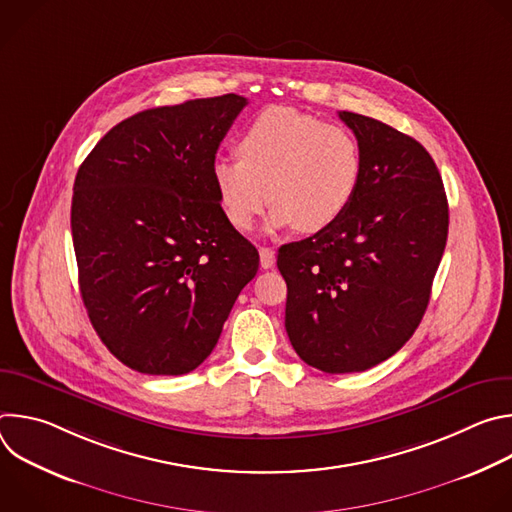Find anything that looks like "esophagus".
<instances>
[{
  "mask_svg": "<svg viewBox=\"0 0 512 512\" xmlns=\"http://www.w3.org/2000/svg\"><path fill=\"white\" fill-rule=\"evenodd\" d=\"M259 257H261V267L263 269H271L275 265V251L269 247H261L259 249Z\"/></svg>",
  "mask_w": 512,
  "mask_h": 512,
  "instance_id": "obj_1",
  "label": "esophagus"
}]
</instances>
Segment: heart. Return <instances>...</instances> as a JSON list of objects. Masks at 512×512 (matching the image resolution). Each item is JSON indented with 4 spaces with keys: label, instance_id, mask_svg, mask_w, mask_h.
Masks as SVG:
<instances>
[{
    "label": "heart",
    "instance_id": "b5f03b06",
    "mask_svg": "<svg viewBox=\"0 0 512 512\" xmlns=\"http://www.w3.org/2000/svg\"><path fill=\"white\" fill-rule=\"evenodd\" d=\"M239 156H218L212 182L229 223L247 231L267 202L271 229L320 233L348 210L362 174L354 135L291 109L267 107L245 127Z\"/></svg>",
    "mask_w": 512,
    "mask_h": 512
}]
</instances>
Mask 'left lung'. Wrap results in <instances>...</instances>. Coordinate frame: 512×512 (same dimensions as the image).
Listing matches in <instances>:
<instances>
[{"instance_id":"8db88e82","label":"left lung","mask_w":512,"mask_h":512,"mask_svg":"<svg viewBox=\"0 0 512 512\" xmlns=\"http://www.w3.org/2000/svg\"><path fill=\"white\" fill-rule=\"evenodd\" d=\"M362 174L338 223L277 253L285 330L298 356L330 375L393 356L417 330L448 241V198L427 150L350 111Z\"/></svg>"}]
</instances>
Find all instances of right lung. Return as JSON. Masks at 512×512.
Returning a JSON list of instances; mask_svg holds the SVG:
<instances>
[{
    "label": "right lung",
    "instance_id": "1",
    "mask_svg": "<svg viewBox=\"0 0 512 512\" xmlns=\"http://www.w3.org/2000/svg\"><path fill=\"white\" fill-rule=\"evenodd\" d=\"M245 97L194 99L117 123L81 164L70 208L89 320L129 369L186 375L212 352L257 249L212 182Z\"/></svg>",
    "mask_w": 512,
    "mask_h": 512
}]
</instances>
